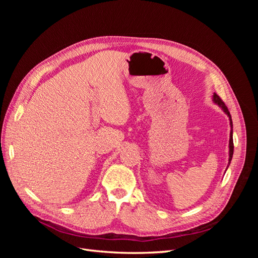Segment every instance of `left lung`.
<instances>
[{"label":"left lung","instance_id":"left-lung-1","mask_svg":"<svg viewBox=\"0 0 258 258\" xmlns=\"http://www.w3.org/2000/svg\"><path fill=\"white\" fill-rule=\"evenodd\" d=\"M213 101H214V103H216L218 106L223 108V111L228 115L229 120H230V126H231L230 138H229V163H230V161L232 159V155H233V140H232V120H231V116H230V113L228 111L227 106L225 105V103L223 102V100L220 98V96H217L216 93H214V95H213Z\"/></svg>","mask_w":258,"mask_h":258}]
</instances>
